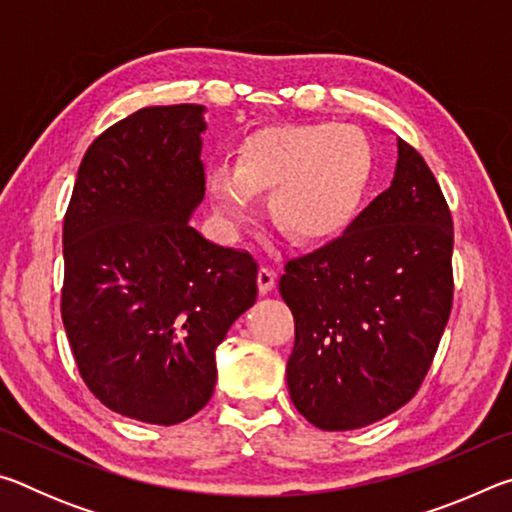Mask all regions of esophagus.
Segmentation results:
<instances>
[{"label":"esophagus","mask_w":512,"mask_h":512,"mask_svg":"<svg viewBox=\"0 0 512 512\" xmlns=\"http://www.w3.org/2000/svg\"><path fill=\"white\" fill-rule=\"evenodd\" d=\"M257 287H259V293H268V291H273V287H275V271L273 268H268V266H262L257 271Z\"/></svg>","instance_id":"34e87169"}]
</instances>
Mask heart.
I'll list each match as a JSON object with an SVG mask.
<instances>
[{"label":"heart","instance_id":"obj_1","mask_svg":"<svg viewBox=\"0 0 512 512\" xmlns=\"http://www.w3.org/2000/svg\"><path fill=\"white\" fill-rule=\"evenodd\" d=\"M372 144L352 124L264 128L239 146L235 171L216 167L207 194L225 225L250 219L255 194L271 196L284 235L314 244L339 235L366 192Z\"/></svg>","mask_w":512,"mask_h":512}]
</instances>
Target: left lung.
Returning <instances> with one entry per match:
<instances>
[{"label":"left lung","instance_id":"1","mask_svg":"<svg viewBox=\"0 0 512 512\" xmlns=\"http://www.w3.org/2000/svg\"><path fill=\"white\" fill-rule=\"evenodd\" d=\"M454 223L422 155L397 140L395 178L341 237L289 259L296 409L323 431L377 422L418 393L454 300Z\"/></svg>","mask_w":512,"mask_h":512}]
</instances>
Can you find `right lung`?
Here are the masks:
<instances>
[{"instance_id":"1","label":"right lung","mask_w":512,"mask_h":512,"mask_svg":"<svg viewBox=\"0 0 512 512\" xmlns=\"http://www.w3.org/2000/svg\"><path fill=\"white\" fill-rule=\"evenodd\" d=\"M203 106H151L85 151L63 225L60 314L110 411L178 424L210 402L216 345L257 300V262L189 225L205 196Z\"/></svg>"}]
</instances>
